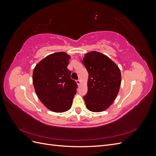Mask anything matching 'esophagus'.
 <instances>
[{"label": "esophagus", "mask_w": 156, "mask_h": 156, "mask_svg": "<svg viewBox=\"0 0 156 156\" xmlns=\"http://www.w3.org/2000/svg\"><path fill=\"white\" fill-rule=\"evenodd\" d=\"M76 83H77V84H78V86H79L80 84H81V81H80V80H77Z\"/></svg>", "instance_id": "esophagus-1"}]
</instances>
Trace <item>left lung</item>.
Here are the masks:
<instances>
[{"instance_id":"left-lung-1","label":"left lung","mask_w":156,"mask_h":156,"mask_svg":"<svg viewBox=\"0 0 156 156\" xmlns=\"http://www.w3.org/2000/svg\"><path fill=\"white\" fill-rule=\"evenodd\" d=\"M82 62L88 72V92L83 96L86 106L92 112L105 111L119 92L120 70L108 56L96 51L86 54Z\"/></svg>"}]
</instances>
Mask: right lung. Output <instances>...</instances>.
Here are the masks:
<instances>
[{"instance_id":"right-lung-1","label":"right lung","mask_w":156,"mask_h":156,"mask_svg":"<svg viewBox=\"0 0 156 156\" xmlns=\"http://www.w3.org/2000/svg\"><path fill=\"white\" fill-rule=\"evenodd\" d=\"M70 56L58 52L46 56L33 71L32 81L41 102L51 111L69 110L77 92V84L67 68Z\"/></svg>"}]
</instances>
